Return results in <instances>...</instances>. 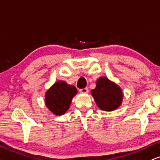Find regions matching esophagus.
<instances>
[{"instance_id": "34e87169", "label": "esophagus", "mask_w": 160, "mask_h": 160, "mask_svg": "<svg viewBox=\"0 0 160 160\" xmlns=\"http://www.w3.org/2000/svg\"><path fill=\"white\" fill-rule=\"evenodd\" d=\"M80 92L82 93V94H87L88 92V88H82V89H80Z\"/></svg>"}]
</instances>
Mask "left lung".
Masks as SVG:
<instances>
[{
  "label": "left lung",
  "mask_w": 160,
  "mask_h": 160,
  "mask_svg": "<svg viewBox=\"0 0 160 160\" xmlns=\"http://www.w3.org/2000/svg\"><path fill=\"white\" fill-rule=\"evenodd\" d=\"M97 106L105 112H112L121 106L123 93L118 85L106 77L97 80L96 88L91 91Z\"/></svg>",
  "instance_id": "1"
}]
</instances>
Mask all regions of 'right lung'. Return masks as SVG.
I'll list each match as a JSON object with an SVG mask.
<instances>
[{
  "instance_id": "1",
  "label": "right lung",
  "mask_w": 160,
  "mask_h": 160,
  "mask_svg": "<svg viewBox=\"0 0 160 160\" xmlns=\"http://www.w3.org/2000/svg\"><path fill=\"white\" fill-rule=\"evenodd\" d=\"M78 90L74 86L58 80L46 91L45 104L48 110L56 116H60L69 108L72 99Z\"/></svg>"
}]
</instances>
